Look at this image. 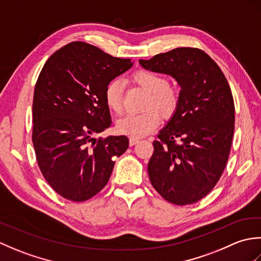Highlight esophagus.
<instances>
[{"instance_id": "obj_1", "label": "esophagus", "mask_w": 261, "mask_h": 261, "mask_svg": "<svg viewBox=\"0 0 261 261\" xmlns=\"http://www.w3.org/2000/svg\"><path fill=\"white\" fill-rule=\"evenodd\" d=\"M129 142H130V146H135V145H137L138 142H139V139H137V138H130L129 139Z\"/></svg>"}]
</instances>
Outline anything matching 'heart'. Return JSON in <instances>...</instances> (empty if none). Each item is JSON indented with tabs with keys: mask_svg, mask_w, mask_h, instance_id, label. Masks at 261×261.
<instances>
[{
	"mask_svg": "<svg viewBox=\"0 0 261 261\" xmlns=\"http://www.w3.org/2000/svg\"><path fill=\"white\" fill-rule=\"evenodd\" d=\"M132 81L148 93L143 105L145 112L126 114L116 122L119 134L132 138H141L156 130L164 119H170L178 109L180 94L176 87L168 85L165 77L150 70L141 69L132 75ZM123 84L119 80L111 81L105 86L104 98L114 113H121L123 109Z\"/></svg>",
	"mask_w": 261,
	"mask_h": 261,
	"instance_id": "obj_1",
	"label": "heart"
}]
</instances>
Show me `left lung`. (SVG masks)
<instances>
[{
    "label": "left lung",
    "mask_w": 261,
    "mask_h": 261,
    "mask_svg": "<svg viewBox=\"0 0 261 261\" xmlns=\"http://www.w3.org/2000/svg\"><path fill=\"white\" fill-rule=\"evenodd\" d=\"M139 64L171 76L180 86L178 109L153 141L149 179L169 203H196L213 190L229 158L234 132L229 83L197 48H176Z\"/></svg>",
    "instance_id": "8db88e82"
}]
</instances>
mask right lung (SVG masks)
I'll use <instances>...</instances> for the list:
<instances>
[{
    "mask_svg": "<svg viewBox=\"0 0 261 261\" xmlns=\"http://www.w3.org/2000/svg\"><path fill=\"white\" fill-rule=\"evenodd\" d=\"M90 43L74 41L51 55L33 93L32 142L48 184L73 202L93 197L108 184L125 136H93L111 125L104 90L131 66Z\"/></svg>",
    "mask_w": 261,
    "mask_h": 261,
    "instance_id": "right-lung-1",
    "label": "right lung"
}]
</instances>
